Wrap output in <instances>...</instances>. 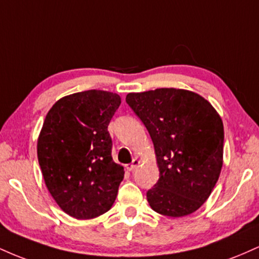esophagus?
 I'll return each mask as SVG.
<instances>
[{
  "mask_svg": "<svg viewBox=\"0 0 259 259\" xmlns=\"http://www.w3.org/2000/svg\"><path fill=\"white\" fill-rule=\"evenodd\" d=\"M139 164H140V160H139L138 158H135V159H133V162L130 163V164L126 165V169H127V170H129V171H133L134 169L138 167Z\"/></svg>",
  "mask_w": 259,
  "mask_h": 259,
  "instance_id": "obj_1",
  "label": "esophagus"
}]
</instances>
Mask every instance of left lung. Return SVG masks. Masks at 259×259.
I'll use <instances>...</instances> for the list:
<instances>
[{
	"label": "left lung",
	"instance_id": "obj_1",
	"mask_svg": "<svg viewBox=\"0 0 259 259\" xmlns=\"http://www.w3.org/2000/svg\"><path fill=\"white\" fill-rule=\"evenodd\" d=\"M126 103L152 139L159 179L147 191L154 212L184 217L209 197L223 165L224 127L213 106L180 89L127 94Z\"/></svg>",
	"mask_w": 259,
	"mask_h": 259
}]
</instances>
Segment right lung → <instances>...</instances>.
<instances>
[{
    "instance_id": "1",
    "label": "right lung",
    "mask_w": 259,
    "mask_h": 259,
    "mask_svg": "<svg viewBox=\"0 0 259 259\" xmlns=\"http://www.w3.org/2000/svg\"><path fill=\"white\" fill-rule=\"evenodd\" d=\"M119 95L89 90L61 99L47 113L37 140L45 184L57 204L76 219L111 209L124 168L113 162L108 125Z\"/></svg>"
}]
</instances>
